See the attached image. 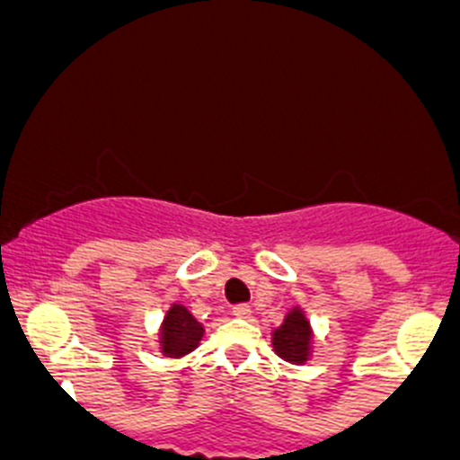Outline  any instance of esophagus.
<instances>
[{
	"instance_id": "34e87169",
	"label": "esophagus",
	"mask_w": 460,
	"mask_h": 460,
	"mask_svg": "<svg viewBox=\"0 0 460 460\" xmlns=\"http://www.w3.org/2000/svg\"><path fill=\"white\" fill-rule=\"evenodd\" d=\"M252 309L248 305H236V307H232V315H236V318H250Z\"/></svg>"
}]
</instances>
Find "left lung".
<instances>
[{
	"mask_svg": "<svg viewBox=\"0 0 460 460\" xmlns=\"http://www.w3.org/2000/svg\"><path fill=\"white\" fill-rule=\"evenodd\" d=\"M271 347L280 359L289 364H307L314 353V327L300 305L285 314L280 327L271 331Z\"/></svg>",
	"mask_w": 460,
	"mask_h": 460,
	"instance_id": "obj_1",
	"label": "left lung"
}]
</instances>
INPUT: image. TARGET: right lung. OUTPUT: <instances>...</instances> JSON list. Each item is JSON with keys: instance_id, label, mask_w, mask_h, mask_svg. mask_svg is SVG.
<instances>
[{"instance_id": "1", "label": "right lung", "mask_w": 460, "mask_h": 460, "mask_svg": "<svg viewBox=\"0 0 460 460\" xmlns=\"http://www.w3.org/2000/svg\"><path fill=\"white\" fill-rule=\"evenodd\" d=\"M204 333V324L197 323L195 315L184 305L171 303L157 329V349L164 358L180 359L199 347Z\"/></svg>"}]
</instances>
